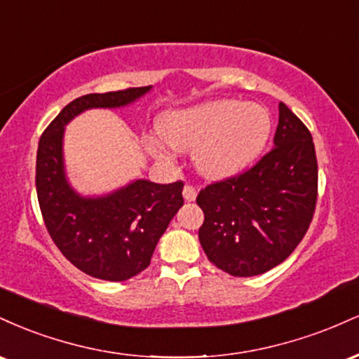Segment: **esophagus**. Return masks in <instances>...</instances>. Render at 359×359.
Listing matches in <instances>:
<instances>
[{
	"label": "esophagus",
	"instance_id": "esophagus-1",
	"mask_svg": "<svg viewBox=\"0 0 359 359\" xmlns=\"http://www.w3.org/2000/svg\"><path fill=\"white\" fill-rule=\"evenodd\" d=\"M182 194H184V199L187 201V203H192V201H196V197H197V191L194 185H185Z\"/></svg>",
	"mask_w": 359,
	"mask_h": 359
}]
</instances>
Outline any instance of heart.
Listing matches in <instances>:
<instances>
[{
	"label": "heart",
	"instance_id": "heart-1",
	"mask_svg": "<svg viewBox=\"0 0 359 359\" xmlns=\"http://www.w3.org/2000/svg\"><path fill=\"white\" fill-rule=\"evenodd\" d=\"M158 131L174 150H196L201 174L222 179L257 158L270 137L271 119L259 104L217 100L168 113Z\"/></svg>",
	"mask_w": 359,
	"mask_h": 359
}]
</instances>
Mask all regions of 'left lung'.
<instances>
[{
	"label": "left lung",
	"mask_w": 359,
	"mask_h": 359,
	"mask_svg": "<svg viewBox=\"0 0 359 359\" xmlns=\"http://www.w3.org/2000/svg\"><path fill=\"white\" fill-rule=\"evenodd\" d=\"M317 203V158L311 131L278 104L273 148L250 170L197 196L204 211L199 241L209 262L233 277L280 265L306 236Z\"/></svg>",
	"instance_id": "1"
}]
</instances>
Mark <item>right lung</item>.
Wrapping results in <instances>:
<instances>
[{
	"label": "right lung",
	"mask_w": 359,
	"mask_h": 359,
	"mask_svg": "<svg viewBox=\"0 0 359 359\" xmlns=\"http://www.w3.org/2000/svg\"><path fill=\"white\" fill-rule=\"evenodd\" d=\"M150 89L145 86L77 97L40 137L35 185L47 231L62 255L94 278L123 282L150 265L160 236L182 208L184 182L138 179L106 196H79L65 177L64 128L82 111L123 108Z\"/></svg>",
	"instance_id": "right-lung-1"
}]
</instances>
